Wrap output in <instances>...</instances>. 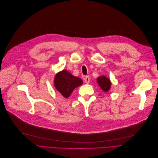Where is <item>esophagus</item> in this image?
<instances>
[{
    "instance_id": "esophagus-1",
    "label": "esophagus",
    "mask_w": 158,
    "mask_h": 158,
    "mask_svg": "<svg viewBox=\"0 0 158 158\" xmlns=\"http://www.w3.org/2000/svg\"><path fill=\"white\" fill-rule=\"evenodd\" d=\"M84 80H85V82L86 84H89V81H90V78H89V76L85 77V78H84Z\"/></svg>"
}]
</instances>
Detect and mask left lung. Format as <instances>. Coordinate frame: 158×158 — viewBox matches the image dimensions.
Wrapping results in <instances>:
<instances>
[{
    "label": "left lung",
    "mask_w": 158,
    "mask_h": 158,
    "mask_svg": "<svg viewBox=\"0 0 158 158\" xmlns=\"http://www.w3.org/2000/svg\"><path fill=\"white\" fill-rule=\"evenodd\" d=\"M97 83L98 84L100 88L104 92H107L111 86V82L109 78H107L106 76H100L97 78Z\"/></svg>",
    "instance_id": "1"
}]
</instances>
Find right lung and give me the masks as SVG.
Listing matches in <instances>:
<instances>
[{"label": "right lung", "instance_id": "add662e5", "mask_svg": "<svg viewBox=\"0 0 158 158\" xmlns=\"http://www.w3.org/2000/svg\"><path fill=\"white\" fill-rule=\"evenodd\" d=\"M83 81L78 77H74L69 72L63 70L58 72L54 79V85L57 91L64 98H67L73 90L82 85Z\"/></svg>", "mask_w": 158, "mask_h": 158}]
</instances>
